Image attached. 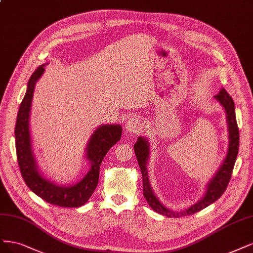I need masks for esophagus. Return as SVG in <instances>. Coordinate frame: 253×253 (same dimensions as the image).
I'll use <instances>...</instances> for the list:
<instances>
[{
    "label": "esophagus",
    "instance_id": "34e87169",
    "mask_svg": "<svg viewBox=\"0 0 253 253\" xmlns=\"http://www.w3.org/2000/svg\"><path fill=\"white\" fill-rule=\"evenodd\" d=\"M126 128L128 130L129 133H138V132H140L142 128V124L138 118L132 117L126 121Z\"/></svg>",
    "mask_w": 253,
    "mask_h": 253
}]
</instances>
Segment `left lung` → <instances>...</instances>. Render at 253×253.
<instances>
[{
  "instance_id": "left-lung-1",
  "label": "left lung",
  "mask_w": 253,
  "mask_h": 253,
  "mask_svg": "<svg viewBox=\"0 0 253 253\" xmlns=\"http://www.w3.org/2000/svg\"><path fill=\"white\" fill-rule=\"evenodd\" d=\"M214 99L219 102L224 108L226 113V121H227V128H228V149L227 154H226L225 159L223 160L220 168L217 169L216 172L213 177L208 181L206 184V190L203 197L199 200L198 202L189 206L188 208L181 211H175L169 210L165 207L157 198L154 190L151 186L149 172H147V161L150 159L151 146L150 142L145 137H138L137 142L134 145L135 155L137 157L139 168L141 169L142 173V181H143V196L147 203L150 204L152 210L156 212H158L162 215H167L168 217H180L184 215L194 214L200 211L204 210L207 206L214 203L219 199L227 187L228 183L231 178L232 169L234 163L237 160V156L239 153V141H240V134L239 127L237 124L236 112H234V101L232 100L230 95L227 93L224 88L221 89L220 93L213 96Z\"/></svg>"
}]
</instances>
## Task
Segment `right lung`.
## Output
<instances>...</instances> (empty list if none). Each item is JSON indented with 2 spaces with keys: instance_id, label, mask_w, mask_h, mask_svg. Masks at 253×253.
<instances>
[{
  "instance_id": "1",
  "label": "right lung",
  "mask_w": 253,
  "mask_h": 253,
  "mask_svg": "<svg viewBox=\"0 0 253 253\" xmlns=\"http://www.w3.org/2000/svg\"><path fill=\"white\" fill-rule=\"evenodd\" d=\"M41 65L29 78L15 124V149L23 179L34 194L46 202L60 207H80L88 202L98 184L99 169L104 156L121 138L120 125H102L94 130L85 146V160L91 164L86 175L73 185H60L42 175L32 149L30 135V111L36 84L45 72Z\"/></svg>"
}]
</instances>
